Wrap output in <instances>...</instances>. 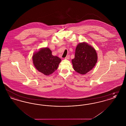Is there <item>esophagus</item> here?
Listing matches in <instances>:
<instances>
[{"mask_svg":"<svg viewBox=\"0 0 126 126\" xmlns=\"http://www.w3.org/2000/svg\"><path fill=\"white\" fill-rule=\"evenodd\" d=\"M69 59H70V56L69 55L67 56L66 58H65V59H66V60H69Z\"/></svg>","mask_w":126,"mask_h":126,"instance_id":"obj_1","label":"esophagus"}]
</instances>
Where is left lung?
Instances as JSON below:
<instances>
[{
    "label": "left lung",
    "mask_w": 126,
    "mask_h": 126,
    "mask_svg": "<svg viewBox=\"0 0 126 126\" xmlns=\"http://www.w3.org/2000/svg\"><path fill=\"white\" fill-rule=\"evenodd\" d=\"M97 59L94 48L86 42L80 43L76 48L75 58L72 60L73 68L80 74H86L94 67Z\"/></svg>",
    "instance_id": "obj_1"
}]
</instances>
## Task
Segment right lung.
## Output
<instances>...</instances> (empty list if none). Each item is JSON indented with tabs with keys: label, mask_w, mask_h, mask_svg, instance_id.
<instances>
[{
	"label": "right lung",
	"mask_w": 126,
	"mask_h": 126,
	"mask_svg": "<svg viewBox=\"0 0 126 126\" xmlns=\"http://www.w3.org/2000/svg\"><path fill=\"white\" fill-rule=\"evenodd\" d=\"M33 64L36 69L44 75H51L57 69L61 59L52 55L51 50L47 47L41 48L32 55Z\"/></svg>",
	"instance_id": "right-lung-1"
}]
</instances>
